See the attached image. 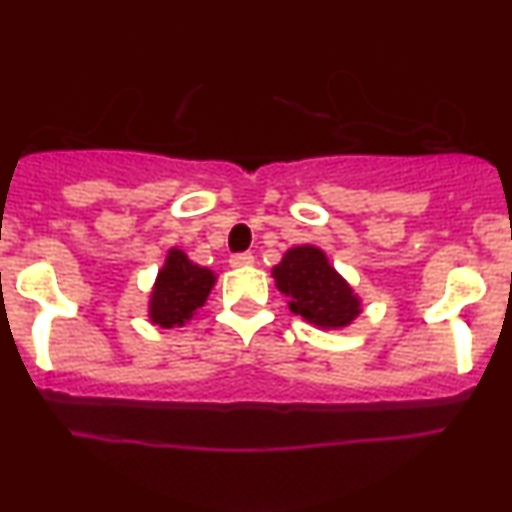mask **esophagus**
Masks as SVG:
<instances>
[{
	"label": "esophagus",
	"instance_id": "34e87169",
	"mask_svg": "<svg viewBox=\"0 0 512 512\" xmlns=\"http://www.w3.org/2000/svg\"><path fill=\"white\" fill-rule=\"evenodd\" d=\"M231 264L233 267H250V264H255V255L252 252H238V255L231 257Z\"/></svg>",
	"mask_w": 512,
	"mask_h": 512
}]
</instances>
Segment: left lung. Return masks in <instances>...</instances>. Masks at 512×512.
Listing matches in <instances>:
<instances>
[{"label":"left lung","instance_id":"1","mask_svg":"<svg viewBox=\"0 0 512 512\" xmlns=\"http://www.w3.org/2000/svg\"><path fill=\"white\" fill-rule=\"evenodd\" d=\"M276 289L289 298L291 313L320 330H339L361 315V298L315 245H298L272 269Z\"/></svg>","mask_w":512,"mask_h":512}]
</instances>
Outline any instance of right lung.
I'll list each match as a JSON object with an SVG mask.
<instances>
[{
  "label": "right lung",
  "mask_w": 512,
  "mask_h": 512,
  "mask_svg": "<svg viewBox=\"0 0 512 512\" xmlns=\"http://www.w3.org/2000/svg\"><path fill=\"white\" fill-rule=\"evenodd\" d=\"M216 276L178 248H170L149 298V320L158 327H182L197 315L214 289Z\"/></svg>",
  "instance_id": "add662e5"
}]
</instances>
